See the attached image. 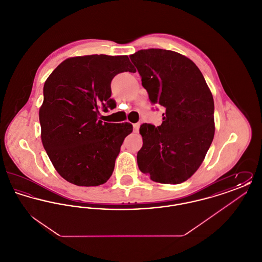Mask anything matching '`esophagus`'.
<instances>
[{
  "instance_id": "1",
  "label": "esophagus",
  "mask_w": 262,
  "mask_h": 262,
  "mask_svg": "<svg viewBox=\"0 0 262 262\" xmlns=\"http://www.w3.org/2000/svg\"><path fill=\"white\" fill-rule=\"evenodd\" d=\"M139 123H137V124H134V132L135 133H138V130H139Z\"/></svg>"
}]
</instances>
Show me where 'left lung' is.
Listing matches in <instances>:
<instances>
[{
  "label": "left lung",
  "instance_id": "1",
  "mask_svg": "<svg viewBox=\"0 0 262 262\" xmlns=\"http://www.w3.org/2000/svg\"><path fill=\"white\" fill-rule=\"evenodd\" d=\"M129 58L151 103L165 110L161 125H140L138 168L153 182L181 184L196 172L211 145V91L196 64L177 52L147 49Z\"/></svg>",
  "mask_w": 262,
  "mask_h": 262
}]
</instances>
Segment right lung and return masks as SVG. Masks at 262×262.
Instances as JSON below:
<instances>
[{
  "label": "right lung",
  "mask_w": 262,
  "mask_h": 262,
  "mask_svg": "<svg viewBox=\"0 0 262 262\" xmlns=\"http://www.w3.org/2000/svg\"><path fill=\"white\" fill-rule=\"evenodd\" d=\"M135 73L127 56L90 55L60 63L45 81L39 110L41 139L62 178L79 187H96L112 176L129 123H103L99 109L116 107L111 81Z\"/></svg>",
  "instance_id": "obj_1"
}]
</instances>
